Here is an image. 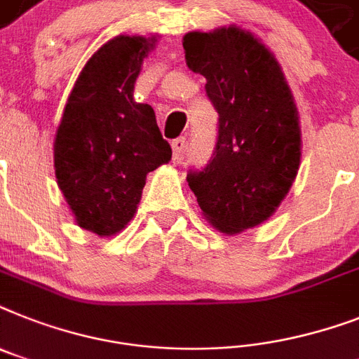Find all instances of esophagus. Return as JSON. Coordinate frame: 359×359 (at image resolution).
<instances>
[{"instance_id": "obj_1", "label": "esophagus", "mask_w": 359, "mask_h": 359, "mask_svg": "<svg viewBox=\"0 0 359 359\" xmlns=\"http://www.w3.org/2000/svg\"><path fill=\"white\" fill-rule=\"evenodd\" d=\"M171 147H173V156L175 160L180 158V154L184 153L186 149V138H177L171 142Z\"/></svg>"}]
</instances>
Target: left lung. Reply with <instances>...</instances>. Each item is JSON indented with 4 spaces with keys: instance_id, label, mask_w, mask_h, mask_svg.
Listing matches in <instances>:
<instances>
[{
    "instance_id": "8db88e82",
    "label": "left lung",
    "mask_w": 359,
    "mask_h": 359,
    "mask_svg": "<svg viewBox=\"0 0 359 359\" xmlns=\"http://www.w3.org/2000/svg\"><path fill=\"white\" fill-rule=\"evenodd\" d=\"M186 64L206 79L219 114L208 164L189 170V188L206 219L226 234L264 223L299 171L301 127L276 58L236 27L184 36Z\"/></svg>"
}]
</instances>
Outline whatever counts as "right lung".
I'll return each mask as SVG.
<instances>
[{"label": "right lung", "mask_w": 359, "mask_h": 359, "mask_svg": "<svg viewBox=\"0 0 359 359\" xmlns=\"http://www.w3.org/2000/svg\"><path fill=\"white\" fill-rule=\"evenodd\" d=\"M154 38L116 36L92 55L55 138V175L79 226L112 236L133 219L145 177L171 158L134 83Z\"/></svg>", "instance_id": "right-lung-1"}]
</instances>
